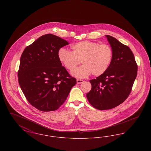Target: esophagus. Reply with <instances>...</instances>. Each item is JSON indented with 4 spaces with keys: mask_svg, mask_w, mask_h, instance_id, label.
Segmentation results:
<instances>
[{
    "mask_svg": "<svg viewBox=\"0 0 151 151\" xmlns=\"http://www.w3.org/2000/svg\"><path fill=\"white\" fill-rule=\"evenodd\" d=\"M83 81H84L83 80H81V79H77L76 80V82H77L78 84H81V83H83Z\"/></svg>",
    "mask_w": 151,
    "mask_h": 151,
    "instance_id": "obj_1",
    "label": "esophagus"
}]
</instances>
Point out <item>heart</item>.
<instances>
[{"label":"heart","mask_w":151,"mask_h":151,"mask_svg":"<svg viewBox=\"0 0 151 151\" xmlns=\"http://www.w3.org/2000/svg\"><path fill=\"white\" fill-rule=\"evenodd\" d=\"M71 48L72 52L60 48L58 52V58L70 71L73 70L81 61L83 65L71 73L78 78H86L92 73L94 76L103 74L108 70L113 59V50L108 44L83 41L74 43Z\"/></svg>","instance_id":"heart-1"}]
</instances>
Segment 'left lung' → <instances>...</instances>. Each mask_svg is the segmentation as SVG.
<instances>
[{"label":"left lung","mask_w":151,"mask_h":151,"mask_svg":"<svg viewBox=\"0 0 151 151\" xmlns=\"http://www.w3.org/2000/svg\"><path fill=\"white\" fill-rule=\"evenodd\" d=\"M113 52L108 70L89 81L92 89L86 94L91 105L103 110L115 108L129 97L137 72V65L129 47L111 36L106 35Z\"/></svg>","instance_id":"obj_1"}]
</instances>
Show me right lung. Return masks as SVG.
Instances as JSON below:
<instances>
[{
	"mask_svg": "<svg viewBox=\"0 0 151 151\" xmlns=\"http://www.w3.org/2000/svg\"><path fill=\"white\" fill-rule=\"evenodd\" d=\"M67 45L65 40L47 34L28 46L22 53L19 83L27 100L40 111L57 110L76 83L58 58V50Z\"/></svg>",
	"mask_w": 151,
	"mask_h": 151,
	"instance_id": "1",
	"label": "right lung"
}]
</instances>
